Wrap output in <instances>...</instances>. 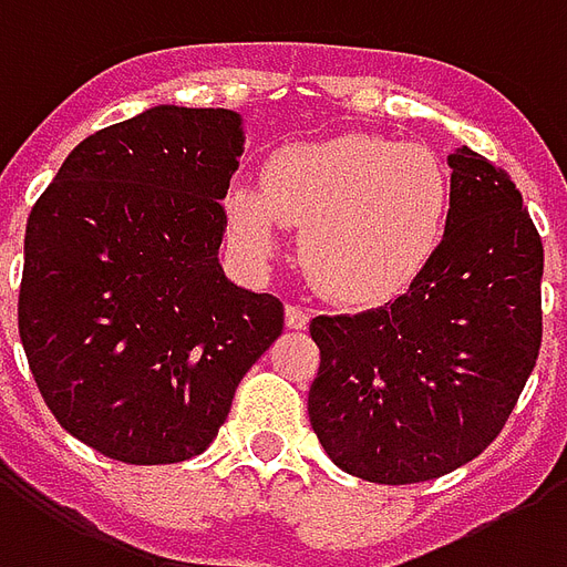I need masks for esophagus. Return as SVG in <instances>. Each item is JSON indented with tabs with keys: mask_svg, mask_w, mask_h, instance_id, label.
<instances>
[{
	"mask_svg": "<svg viewBox=\"0 0 567 567\" xmlns=\"http://www.w3.org/2000/svg\"><path fill=\"white\" fill-rule=\"evenodd\" d=\"M309 318L312 316H309V309H303V306H285V324L291 327V330H306V327H309Z\"/></svg>",
	"mask_w": 567,
	"mask_h": 567,
	"instance_id": "esophagus-1",
	"label": "esophagus"
}]
</instances>
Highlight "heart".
I'll use <instances>...</instances> for the list:
<instances>
[{"label": "heart", "mask_w": 567, "mask_h": 567, "mask_svg": "<svg viewBox=\"0 0 567 567\" xmlns=\"http://www.w3.org/2000/svg\"><path fill=\"white\" fill-rule=\"evenodd\" d=\"M234 249L251 267L279 258L303 228L309 279L339 303L375 306L405 295L433 267L451 221V174L421 144L346 134L285 146L264 186L240 179L225 198Z\"/></svg>", "instance_id": "obj_1"}]
</instances>
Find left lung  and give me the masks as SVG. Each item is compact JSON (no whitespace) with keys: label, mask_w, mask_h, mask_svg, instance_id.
I'll use <instances>...</instances> for the list:
<instances>
[{"label":"left lung","mask_w":567,"mask_h":567,"mask_svg":"<svg viewBox=\"0 0 567 567\" xmlns=\"http://www.w3.org/2000/svg\"><path fill=\"white\" fill-rule=\"evenodd\" d=\"M433 267L393 303L318 316V442L348 475L421 484L475 460L514 412L540 348L544 246L505 171L460 146Z\"/></svg>","instance_id":"obj_1"}]
</instances>
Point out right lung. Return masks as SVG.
I'll return each instance as SVG.
<instances>
[{"instance_id":"1","label":"right lung","mask_w":567,"mask_h":567,"mask_svg":"<svg viewBox=\"0 0 567 567\" xmlns=\"http://www.w3.org/2000/svg\"><path fill=\"white\" fill-rule=\"evenodd\" d=\"M243 141L237 111L158 104L74 146L29 213L20 342L62 430L111 460L204 454L282 333V300L219 264Z\"/></svg>"}]
</instances>
